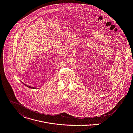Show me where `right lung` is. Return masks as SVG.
<instances>
[{"label":"right lung","mask_w":133,"mask_h":133,"mask_svg":"<svg viewBox=\"0 0 133 133\" xmlns=\"http://www.w3.org/2000/svg\"><path fill=\"white\" fill-rule=\"evenodd\" d=\"M22 83L23 84H24V85H25V86H26L27 87H28V88H30V89H37V88H34V87H30V86H29V85H26V84H24V83H23L22 82ZM39 88H37V89H38Z\"/></svg>","instance_id":"right-lung-1"}]
</instances>
